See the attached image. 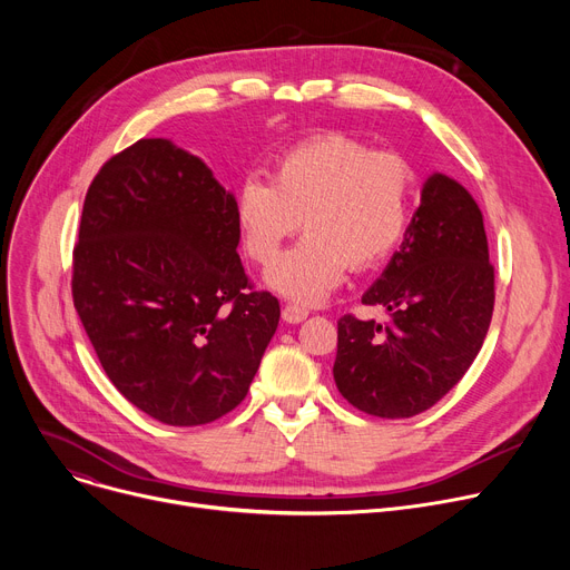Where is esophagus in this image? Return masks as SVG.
I'll return each instance as SVG.
<instances>
[{
	"label": "esophagus",
	"mask_w": 570,
	"mask_h": 570,
	"mask_svg": "<svg viewBox=\"0 0 570 570\" xmlns=\"http://www.w3.org/2000/svg\"><path fill=\"white\" fill-rule=\"evenodd\" d=\"M309 316V309H305V307H301V305H284V309H282V318L286 321V323H291V325H295V323H303L305 318Z\"/></svg>",
	"instance_id": "34e87169"
}]
</instances>
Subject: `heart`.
<instances>
[{"instance_id":"b5f03b06","label":"heart","mask_w":570,"mask_h":570,"mask_svg":"<svg viewBox=\"0 0 570 570\" xmlns=\"http://www.w3.org/2000/svg\"><path fill=\"white\" fill-rule=\"evenodd\" d=\"M415 177L393 153L344 134L321 136L282 153L269 183L249 175L235 189V222L249 258L267 265L302 222L311 235L265 273V286L288 301L316 305L346 277L402 243Z\"/></svg>"}]
</instances>
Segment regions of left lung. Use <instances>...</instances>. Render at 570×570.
<instances>
[{"label":"left lung","instance_id":"8db88e82","mask_svg":"<svg viewBox=\"0 0 570 570\" xmlns=\"http://www.w3.org/2000/svg\"><path fill=\"white\" fill-rule=\"evenodd\" d=\"M363 305L385 307L391 321H337L333 376L355 409L411 417L466 374L492 321L494 267L481 207L458 179H425L402 245Z\"/></svg>","mask_w":570,"mask_h":570}]
</instances>
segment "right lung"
<instances>
[{"label":"right lung","instance_id":"add662e5","mask_svg":"<svg viewBox=\"0 0 570 570\" xmlns=\"http://www.w3.org/2000/svg\"><path fill=\"white\" fill-rule=\"evenodd\" d=\"M233 200L168 138L115 155L85 196L76 312L112 385L164 425L233 411L279 325L277 297L249 291Z\"/></svg>","mask_w":570,"mask_h":570}]
</instances>
